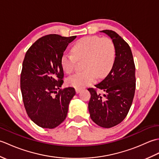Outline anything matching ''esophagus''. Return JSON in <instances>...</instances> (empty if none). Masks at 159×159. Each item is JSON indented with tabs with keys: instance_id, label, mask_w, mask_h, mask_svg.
<instances>
[{
	"instance_id": "obj_1",
	"label": "esophagus",
	"mask_w": 159,
	"mask_h": 159,
	"mask_svg": "<svg viewBox=\"0 0 159 159\" xmlns=\"http://www.w3.org/2000/svg\"><path fill=\"white\" fill-rule=\"evenodd\" d=\"M81 91H82V89H80V88H76V92L77 93H80V92H81Z\"/></svg>"
}]
</instances>
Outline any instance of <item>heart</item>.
I'll return each instance as SVG.
<instances>
[{
    "mask_svg": "<svg viewBox=\"0 0 159 159\" xmlns=\"http://www.w3.org/2000/svg\"><path fill=\"white\" fill-rule=\"evenodd\" d=\"M72 54L64 53L61 66L64 72L71 74L76 61L84 59L83 72L70 76L67 83L75 88H83L96 81L97 77H105L112 69L116 59V48L108 38L87 36L80 39L72 48Z\"/></svg>",
    "mask_w": 159,
    "mask_h": 159,
    "instance_id": "heart-1",
    "label": "heart"
}]
</instances>
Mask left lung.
Returning <instances> with one entry per match:
<instances>
[{"instance_id": "8db88e82", "label": "left lung", "mask_w": 159, "mask_h": 159, "mask_svg": "<svg viewBox=\"0 0 159 159\" xmlns=\"http://www.w3.org/2000/svg\"><path fill=\"white\" fill-rule=\"evenodd\" d=\"M112 39L116 48V59L109 74L95 87L89 88L88 104L91 119L102 128H111L121 123L129 111L135 92V66L129 45L115 31L104 30Z\"/></svg>"}]
</instances>
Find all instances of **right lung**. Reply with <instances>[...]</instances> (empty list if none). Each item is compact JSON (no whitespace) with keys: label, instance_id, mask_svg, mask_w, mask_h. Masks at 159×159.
Masks as SVG:
<instances>
[{"label":"right lung","instance_id":"add662e5","mask_svg":"<svg viewBox=\"0 0 159 159\" xmlns=\"http://www.w3.org/2000/svg\"><path fill=\"white\" fill-rule=\"evenodd\" d=\"M76 38L43 36L30 47L24 59L20 75L24 105L30 119L42 128L52 129L61 124L76 94L74 87L60 89L64 76L61 57Z\"/></svg>","mask_w":159,"mask_h":159}]
</instances>
